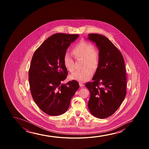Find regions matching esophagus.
I'll list each match as a JSON object with an SVG mask.
<instances>
[{
	"label": "esophagus",
	"instance_id": "esophagus-1",
	"mask_svg": "<svg viewBox=\"0 0 149 149\" xmlns=\"http://www.w3.org/2000/svg\"><path fill=\"white\" fill-rule=\"evenodd\" d=\"M79 86L80 87H83L84 86V84L80 82V83H79Z\"/></svg>",
	"mask_w": 149,
	"mask_h": 149
}]
</instances>
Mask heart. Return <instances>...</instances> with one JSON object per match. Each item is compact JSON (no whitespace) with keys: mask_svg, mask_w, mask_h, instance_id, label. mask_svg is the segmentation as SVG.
Returning <instances> with one entry per match:
<instances>
[{"mask_svg":"<svg viewBox=\"0 0 149 149\" xmlns=\"http://www.w3.org/2000/svg\"><path fill=\"white\" fill-rule=\"evenodd\" d=\"M71 53L77 59L84 60V70L76 71L70 75V78L78 81H86L91 79L93 75V72L98 69L100 63V54L95 49L94 45L86 41H82L78 43L73 49ZM63 65L65 69L70 72H73V60L69 54H65L63 56ZM90 68L91 70L88 69Z\"/></svg>","mask_w":149,"mask_h":149,"instance_id":"heart-1","label":"heart"}]
</instances>
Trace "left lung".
Returning <instances> with one entry per match:
<instances>
[{"label": "left lung", "instance_id": "8db88e82", "mask_svg": "<svg viewBox=\"0 0 149 149\" xmlns=\"http://www.w3.org/2000/svg\"><path fill=\"white\" fill-rule=\"evenodd\" d=\"M88 36L96 43L100 54L93 81L86 84L91 94L88 107L96 118H106L118 110L126 95L124 60L120 51L106 37L97 33Z\"/></svg>", "mask_w": 149, "mask_h": 149}]
</instances>
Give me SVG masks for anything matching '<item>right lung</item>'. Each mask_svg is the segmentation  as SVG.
Returning a JSON list of instances; mask_svg holds the SVG:
<instances>
[{
	"label": "right lung",
	"instance_id": "obj_1",
	"mask_svg": "<svg viewBox=\"0 0 149 149\" xmlns=\"http://www.w3.org/2000/svg\"><path fill=\"white\" fill-rule=\"evenodd\" d=\"M79 35L58 33L49 37L33 53L29 69V82L33 99L46 114H63L79 88L73 80L62 84L67 77L63 56Z\"/></svg>",
	"mask_w": 149,
	"mask_h": 149
}]
</instances>
